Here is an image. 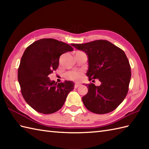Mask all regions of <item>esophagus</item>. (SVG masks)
Listing matches in <instances>:
<instances>
[{"label": "esophagus", "instance_id": "obj_1", "mask_svg": "<svg viewBox=\"0 0 149 149\" xmlns=\"http://www.w3.org/2000/svg\"><path fill=\"white\" fill-rule=\"evenodd\" d=\"M81 84H79V83H75V85H74V87H75V88H78L79 86H81Z\"/></svg>", "mask_w": 149, "mask_h": 149}]
</instances>
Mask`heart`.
Here are the masks:
<instances>
[{
  "instance_id": "obj_1",
  "label": "heart",
  "mask_w": 149,
  "mask_h": 149,
  "mask_svg": "<svg viewBox=\"0 0 149 149\" xmlns=\"http://www.w3.org/2000/svg\"><path fill=\"white\" fill-rule=\"evenodd\" d=\"M83 75V72L81 70H72L67 72L65 74L66 77L68 79L74 81H79Z\"/></svg>"
}]
</instances>
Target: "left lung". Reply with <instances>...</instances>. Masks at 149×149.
Segmentation results:
<instances>
[{"mask_svg":"<svg viewBox=\"0 0 149 149\" xmlns=\"http://www.w3.org/2000/svg\"><path fill=\"white\" fill-rule=\"evenodd\" d=\"M72 45L88 56L89 81L98 79L101 83L99 86L86 84L88 91L82 98L84 105L96 114L113 111L127 95L131 81V66L125 52L102 40Z\"/></svg>","mask_w":149,"mask_h":149,"instance_id":"8db88e82","label":"left lung"}]
</instances>
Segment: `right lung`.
I'll use <instances>...</instances> for the list:
<instances>
[{"instance_id":"obj_1","label":"right lung","mask_w":149,"mask_h":149,"mask_svg":"<svg viewBox=\"0 0 149 149\" xmlns=\"http://www.w3.org/2000/svg\"><path fill=\"white\" fill-rule=\"evenodd\" d=\"M73 50L67 43L43 38L34 42L24 51L18 70V80L24 99L37 112L58 111L74 90L72 81L58 84L48 77L58 68L60 56Z\"/></svg>"}]
</instances>
